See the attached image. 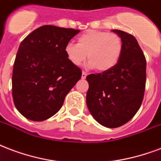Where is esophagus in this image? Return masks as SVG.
Segmentation results:
<instances>
[{"label": "esophagus", "mask_w": 161, "mask_h": 161, "mask_svg": "<svg viewBox=\"0 0 161 161\" xmlns=\"http://www.w3.org/2000/svg\"><path fill=\"white\" fill-rule=\"evenodd\" d=\"M86 75H87V74H86V72L82 71V75H81V78H82V79H85V78L86 77Z\"/></svg>", "instance_id": "34e87169"}]
</instances>
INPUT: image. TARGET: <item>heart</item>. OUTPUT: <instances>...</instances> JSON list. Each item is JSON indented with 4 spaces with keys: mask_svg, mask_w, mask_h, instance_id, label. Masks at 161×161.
Listing matches in <instances>:
<instances>
[{
    "mask_svg": "<svg viewBox=\"0 0 161 161\" xmlns=\"http://www.w3.org/2000/svg\"><path fill=\"white\" fill-rule=\"evenodd\" d=\"M123 41L118 34L105 31L89 30L77 38V44L68 43L64 47L67 59L80 66L86 58L88 66L100 72L113 69L123 53Z\"/></svg>",
    "mask_w": 161,
    "mask_h": 161,
    "instance_id": "1",
    "label": "heart"
}]
</instances>
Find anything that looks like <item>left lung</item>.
<instances>
[{"mask_svg":"<svg viewBox=\"0 0 161 161\" xmlns=\"http://www.w3.org/2000/svg\"><path fill=\"white\" fill-rule=\"evenodd\" d=\"M113 32L123 41L120 60L108 71L86 76L87 108L98 123L110 128L125 124L136 114L146 83V59L136 38L121 30Z\"/></svg>","mask_w":161,"mask_h":161,"instance_id":"left-lung-1","label":"left lung"}]
</instances>
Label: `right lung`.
Here are the masks:
<instances>
[{
	"label": "right lung",
	"instance_id": "obj_1",
	"mask_svg": "<svg viewBox=\"0 0 161 161\" xmlns=\"http://www.w3.org/2000/svg\"><path fill=\"white\" fill-rule=\"evenodd\" d=\"M80 30L44 25L22 41L12 71V97L25 118L43 121L58 113L82 72L64 47Z\"/></svg>",
	"mask_w": 161,
	"mask_h": 161
}]
</instances>
